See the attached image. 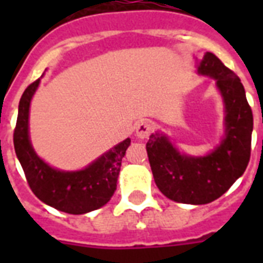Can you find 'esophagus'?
I'll list each match as a JSON object with an SVG mask.
<instances>
[{
	"mask_svg": "<svg viewBox=\"0 0 263 263\" xmlns=\"http://www.w3.org/2000/svg\"><path fill=\"white\" fill-rule=\"evenodd\" d=\"M136 136L139 139H146L153 131V124L150 120H140L139 123L136 124Z\"/></svg>",
	"mask_w": 263,
	"mask_h": 263,
	"instance_id": "34e87169",
	"label": "esophagus"
}]
</instances>
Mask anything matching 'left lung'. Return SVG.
<instances>
[{
	"label": "left lung",
	"mask_w": 263,
	"mask_h": 263,
	"mask_svg": "<svg viewBox=\"0 0 263 263\" xmlns=\"http://www.w3.org/2000/svg\"><path fill=\"white\" fill-rule=\"evenodd\" d=\"M198 73L216 80L225 105V138L210 154H181L162 134L150 136L146 150L157 187L166 198L188 204L210 203L245 173L251 154L253 111L240 79L213 53H206Z\"/></svg>",
	"instance_id": "1"
}]
</instances>
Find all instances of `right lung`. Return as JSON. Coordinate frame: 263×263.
I'll return each mask as SVG.
<instances>
[{
    "instance_id": "right-lung-1",
    "label": "right lung",
    "mask_w": 263,
    "mask_h": 263,
    "mask_svg": "<svg viewBox=\"0 0 263 263\" xmlns=\"http://www.w3.org/2000/svg\"><path fill=\"white\" fill-rule=\"evenodd\" d=\"M39 82L41 79L35 80L23 92L13 132L14 152L31 191L43 203L69 214H84L102 208L115 194L121 161L131 139L123 140L82 171L64 172L49 166L36 156L28 135L30 103Z\"/></svg>"
}]
</instances>
